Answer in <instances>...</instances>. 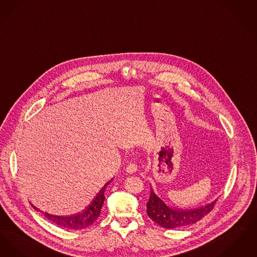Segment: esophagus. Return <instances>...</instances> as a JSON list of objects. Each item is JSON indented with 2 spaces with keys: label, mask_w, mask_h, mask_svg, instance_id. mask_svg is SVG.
<instances>
[{
  "label": "esophagus",
  "mask_w": 257,
  "mask_h": 257,
  "mask_svg": "<svg viewBox=\"0 0 257 257\" xmlns=\"http://www.w3.org/2000/svg\"><path fill=\"white\" fill-rule=\"evenodd\" d=\"M137 171V165L134 163H130L128 166L126 167V172L128 174H134Z\"/></svg>",
  "instance_id": "1"
}]
</instances>
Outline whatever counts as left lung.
Wrapping results in <instances>:
<instances>
[{"label": "left lung", "mask_w": 257, "mask_h": 257, "mask_svg": "<svg viewBox=\"0 0 257 257\" xmlns=\"http://www.w3.org/2000/svg\"><path fill=\"white\" fill-rule=\"evenodd\" d=\"M215 202L216 200L203 206L189 210L175 209L160 199L151 186V195L147 202V214L155 223L164 228H178L200 221L212 210Z\"/></svg>", "instance_id": "left-lung-1"}]
</instances>
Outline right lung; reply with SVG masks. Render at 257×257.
<instances>
[{"instance_id":"1","label":"right lung","mask_w":257,"mask_h":257,"mask_svg":"<svg viewBox=\"0 0 257 257\" xmlns=\"http://www.w3.org/2000/svg\"><path fill=\"white\" fill-rule=\"evenodd\" d=\"M112 179L104 184V186L100 190V192L96 195V197L90 202L89 205L86 206L85 209H83L81 212L78 213L76 215L57 216V215H53L50 213L41 211L39 208L34 206V204H32V206L36 211L42 212L46 217V219H48L52 223H56L60 227L69 228V229H77V230L88 227L92 223H94L100 216V209L105 199L104 191L106 186L111 182Z\"/></svg>"}]
</instances>
